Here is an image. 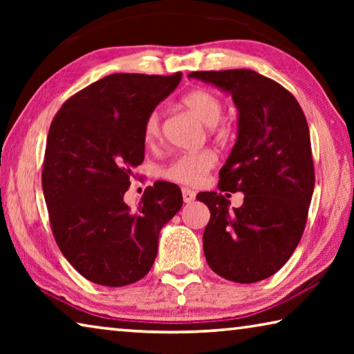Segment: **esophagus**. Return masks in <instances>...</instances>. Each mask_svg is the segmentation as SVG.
Listing matches in <instances>:
<instances>
[{"label":"esophagus","mask_w":354,"mask_h":354,"mask_svg":"<svg viewBox=\"0 0 354 354\" xmlns=\"http://www.w3.org/2000/svg\"><path fill=\"white\" fill-rule=\"evenodd\" d=\"M183 200H184V203H187L189 205V203L195 200V192L187 189V187H183Z\"/></svg>","instance_id":"34e87169"}]
</instances>
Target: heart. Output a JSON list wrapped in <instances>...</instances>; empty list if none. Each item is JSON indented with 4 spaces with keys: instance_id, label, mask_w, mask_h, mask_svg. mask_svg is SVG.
Here are the masks:
<instances>
[{
    "instance_id": "b5f03b06",
    "label": "heart",
    "mask_w": 354,
    "mask_h": 354,
    "mask_svg": "<svg viewBox=\"0 0 354 354\" xmlns=\"http://www.w3.org/2000/svg\"><path fill=\"white\" fill-rule=\"evenodd\" d=\"M183 104L187 111L207 124L212 134H225V124L220 122L223 115V101L217 95L195 88L183 98ZM162 139V117L159 111L148 113L143 123V140L148 147H154ZM217 162V156L212 149H201L195 153H184L176 156L164 167L162 175L173 183L184 185H200L205 181L207 173L214 169Z\"/></svg>"
}]
</instances>
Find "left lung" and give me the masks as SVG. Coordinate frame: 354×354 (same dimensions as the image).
Returning a JSON list of instances; mask_svg holds the SVG:
<instances>
[{
    "label": "left lung",
    "instance_id": "8db88e82",
    "mask_svg": "<svg viewBox=\"0 0 354 354\" xmlns=\"http://www.w3.org/2000/svg\"><path fill=\"white\" fill-rule=\"evenodd\" d=\"M189 77L230 92L239 109L237 142L218 173V190L243 191L244 205L230 212L219 192L196 195L211 211L206 261L221 278L257 283L289 261L306 226L315 183L306 117L287 88L253 70Z\"/></svg>",
    "mask_w": 354,
    "mask_h": 354
}]
</instances>
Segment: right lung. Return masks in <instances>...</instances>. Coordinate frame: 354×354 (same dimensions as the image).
Returning <instances> with one entry per match:
<instances>
[{
  "mask_svg": "<svg viewBox=\"0 0 354 354\" xmlns=\"http://www.w3.org/2000/svg\"><path fill=\"white\" fill-rule=\"evenodd\" d=\"M181 81L115 73L84 87L53 118L41 187L53 236L77 273L122 287L142 279L158 254L159 231L183 206L176 184L156 181L139 207L123 196L145 158L143 123Z\"/></svg>",
  "mask_w": 354,
  "mask_h": 354,
  "instance_id": "add662e5",
  "label": "right lung"
}]
</instances>
